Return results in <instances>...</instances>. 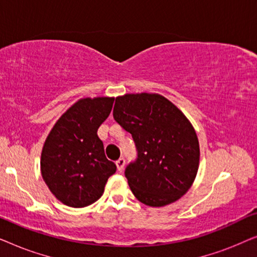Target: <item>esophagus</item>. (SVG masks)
<instances>
[{
	"label": "esophagus",
	"instance_id": "obj_1",
	"mask_svg": "<svg viewBox=\"0 0 257 257\" xmlns=\"http://www.w3.org/2000/svg\"><path fill=\"white\" fill-rule=\"evenodd\" d=\"M115 165H117L118 171H122V168L125 166V159L124 158H119V159L115 161Z\"/></svg>",
	"mask_w": 257,
	"mask_h": 257
}]
</instances>
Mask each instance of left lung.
Wrapping results in <instances>:
<instances>
[{
  "label": "left lung",
  "mask_w": 257,
  "mask_h": 257,
  "mask_svg": "<svg viewBox=\"0 0 257 257\" xmlns=\"http://www.w3.org/2000/svg\"><path fill=\"white\" fill-rule=\"evenodd\" d=\"M114 120L132 135L138 158L125 170L140 202L163 207L191 188L198 173L200 149L186 115L158 93H127L115 98Z\"/></svg>",
  "instance_id": "left-lung-1"
}]
</instances>
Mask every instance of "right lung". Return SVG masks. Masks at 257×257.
Returning <instances> with one entry per match:
<instances>
[{
    "label": "right lung",
    "instance_id": "1",
    "mask_svg": "<svg viewBox=\"0 0 257 257\" xmlns=\"http://www.w3.org/2000/svg\"><path fill=\"white\" fill-rule=\"evenodd\" d=\"M113 101V97L79 99L61 115L47 137L41 156L42 178L66 206L82 208L96 202L117 170L105 157L97 135Z\"/></svg>",
    "mask_w": 257,
    "mask_h": 257
}]
</instances>
